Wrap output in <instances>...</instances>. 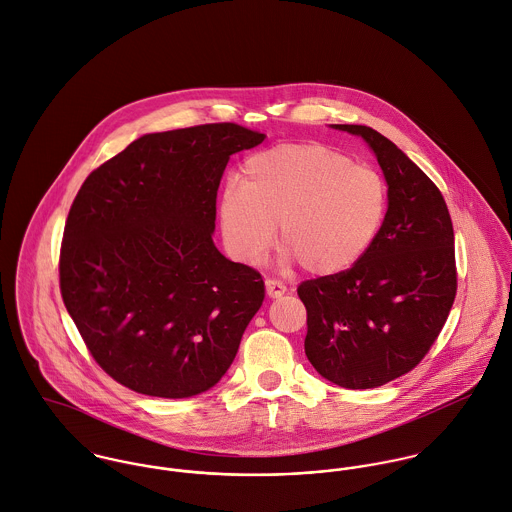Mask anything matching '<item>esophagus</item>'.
I'll return each instance as SVG.
<instances>
[{
	"mask_svg": "<svg viewBox=\"0 0 512 512\" xmlns=\"http://www.w3.org/2000/svg\"><path fill=\"white\" fill-rule=\"evenodd\" d=\"M266 294L270 298H282L286 294V286L280 282V280H274V278H268L266 280Z\"/></svg>",
	"mask_w": 512,
	"mask_h": 512,
	"instance_id": "esophagus-1",
	"label": "esophagus"
}]
</instances>
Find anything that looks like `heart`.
Masks as SVG:
<instances>
[{
	"label": "heart",
	"instance_id": "1",
	"mask_svg": "<svg viewBox=\"0 0 512 512\" xmlns=\"http://www.w3.org/2000/svg\"><path fill=\"white\" fill-rule=\"evenodd\" d=\"M387 206L381 172L320 143H288L244 163L240 186L220 194L218 218L228 248L246 264L266 256L278 226L286 262L338 274L373 246Z\"/></svg>",
	"mask_w": 512,
	"mask_h": 512
}]
</instances>
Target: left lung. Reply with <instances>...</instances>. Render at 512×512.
<instances>
[{"mask_svg": "<svg viewBox=\"0 0 512 512\" xmlns=\"http://www.w3.org/2000/svg\"><path fill=\"white\" fill-rule=\"evenodd\" d=\"M373 149L389 206L373 246L347 270L306 280V355L347 389H371L411 371L439 338L457 294L455 234L435 182L387 137L336 125Z\"/></svg>", "mask_w": 512, "mask_h": 512, "instance_id": "left-lung-1", "label": "left lung"}]
</instances>
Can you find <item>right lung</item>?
I'll use <instances>...</instances> for the list:
<instances>
[{
  "label": "right lung",
  "mask_w": 512,
  "mask_h": 512,
  "mask_svg": "<svg viewBox=\"0 0 512 512\" xmlns=\"http://www.w3.org/2000/svg\"><path fill=\"white\" fill-rule=\"evenodd\" d=\"M266 135L210 123L133 141L81 184L59 288L89 353L117 383L182 399L220 381L264 302V280L214 242L230 155Z\"/></svg>",
  "instance_id": "add662e5"
}]
</instances>
